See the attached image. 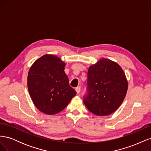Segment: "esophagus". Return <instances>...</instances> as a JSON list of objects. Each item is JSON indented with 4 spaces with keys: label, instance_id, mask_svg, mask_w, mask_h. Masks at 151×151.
Instances as JSON below:
<instances>
[{
    "label": "esophagus",
    "instance_id": "1",
    "mask_svg": "<svg viewBox=\"0 0 151 151\" xmlns=\"http://www.w3.org/2000/svg\"><path fill=\"white\" fill-rule=\"evenodd\" d=\"M75 89H76V93H77V94H79V93H80V91H81V87H80V86L77 87V88H76Z\"/></svg>",
    "mask_w": 151,
    "mask_h": 151
}]
</instances>
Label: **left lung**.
I'll return each mask as SVG.
<instances>
[{"instance_id": "left-lung-1", "label": "left lung", "mask_w": 151, "mask_h": 151, "mask_svg": "<svg viewBox=\"0 0 151 151\" xmlns=\"http://www.w3.org/2000/svg\"><path fill=\"white\" fill-rule=\"evenodd\" d=\"M88 94L84 103L98 116L111 115L120 107L128 90V81L122 67L103 58L91 65L88 72Z\"/></svg>"}]
</instances>
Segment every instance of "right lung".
I'll return each mask as SVG.
<instances>
[{"label": "right lung", "instance_id": "obj_1", "mask_svg": "<svg viewBox=\"0 0 151 151\" xmlns=\"http://www.w3.org/2000/svg\"><path fill=\"white\" fill-rule=\"evenodd\" d=\"M65 64L57 56L45 54L29 68L27 84L30 97L36 108L47 115L62 111L76 95L64 72Z\"/></svg>", "mask_w": 151, "mask_h": 151}]
</instances>
